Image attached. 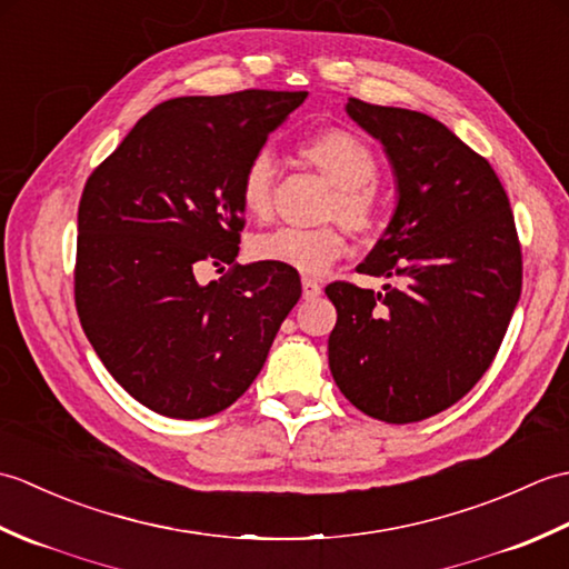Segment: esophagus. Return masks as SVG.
Here are the masks:
<instances>
[{"label":"esophagus","instance_id":"34e87169","mask_svg":"<svg viewBox=\"0 0 569 569\" xmlns=\"http://www.w3.org/2000/svg\"><path fill=\"white\" fill-rule=\"evenodd\" d=\"M322 293V283L318 281V278H303V298L310 300V298H318Z\"/></svg>","mask_w":569,"mask_h":569}]
</instances>
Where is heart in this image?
<instances>
[{
	"instance_id": "obj_1",
	"label": "heart",
	"mask_w": 569,
	"mask_h": 569,
	"mask_svg": "<svg viewBox=\"0 0 569 569\" xmlns=\"http://www.w3.org/2000/svg\"><path fill=\"white\" fill-rule=\"evenodd\" d=\"M300 161L332 183L322 204V220L342 222L359 241H377L386 229V204L377 188L379 161L369 143L349 129H322L298 143ZM276 166L269 151L251 156L239 180L241 210L259 222L273 214ZM259 261L288 266L300 273H322L347 253V237L340 224L312 229L281 227L251 241Z\"/></svg>"
}]
</instances>
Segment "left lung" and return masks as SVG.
<instances>
[{
    "instance_id": "obj_1",
    "label": "left lung",
    "mask_w": 569,
    "mask_h": 569,
    "mask_svg": "<svg viewBox=\"0 0 569 569\" xmlns=\"http://www.w3.org/2000/svg\"><path fill=\"white\" fill-rule=\"evenodd\" d=\"M347 112L389 153L398 208L359 273L335 281L328 355L335 383L393 426L467 396L491 367L521 298L523 257L509 196L485 156L422 112L349 98Z\"/></svg>"
}]
</instances>
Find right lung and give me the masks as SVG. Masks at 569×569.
Here are the masks:
<instances>
[{"instance_id":"1","label":"right lung","mask_w":569,"mask_h":569,"mask_svg":"<svg viewBox=\"0 0 569 569\" xmlns=\"http://www.w3.org/2000/svg\"><path fill=\"white\" fill-rule=\"evenodd\" d=\"M306 98L241 90L161 102L82 188L78 318L107 371L156 413L196 420L232 406L298 303V271L234 259L241 171ZM208 262L233 269L200 287Z\"/></svg>"}]
</instances>
